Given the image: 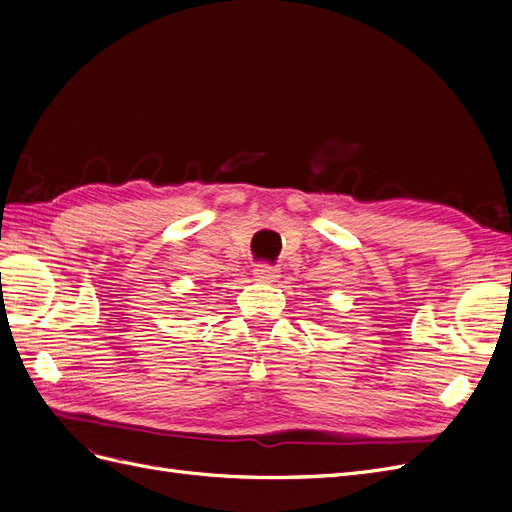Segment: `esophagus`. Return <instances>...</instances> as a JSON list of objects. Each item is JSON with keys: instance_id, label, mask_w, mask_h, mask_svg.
I'll list each match as a JSON object with an SVG mask.
<instances>
[{"instance_id": "esophagus-1", "label": "esophagus", "mask_w": 512, "mask_h": 512, "mask_svg": "<svg viewBox=\"0 0 512 512\" xmlns=\"http://www.w3.org/2000/svg\"><path fill=\"white\" fill-rule=\"evenodd\" d=\"M254 277H256L258 282L273 284V282L277 280V277H280V271H277V267H273V265H256Z\"/></svg>"}]
</instances>
